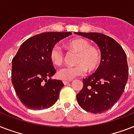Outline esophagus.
<instances>
[{
  "mask_svg": "<svg viewBox=\"0 0 134 134\" xmlns=\"http://www.w3.org/2000/svg\"><path fill=\"white\" fill-rule=\"evenodd\" d=\"M63 83L65 84V85H67L68 83H69L70 82H71V81H63Z\"/></svg>",
  "mask_w": 134,
  "mask_h": 134,
  "instance_id": "esophagus-1",
  "label": "esophagus"
}]
</instances>
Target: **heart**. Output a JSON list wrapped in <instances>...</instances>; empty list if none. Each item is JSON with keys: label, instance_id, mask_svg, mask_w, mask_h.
<instances>
[{"label": "heart", "instance_id": "1", "mask_svg": "<svg viewBox=\"0 0 134 134\" xmlns=\"http://www.w3.org/2000/svg\"><path fill=\"white\" fill-rule=\"evenodd\" d=\"M67 46L78 52L75 60L76 65L61 68L58 71V76L60 79L71 81L77 76L84 75L87 69L93 71L100 64L102 57L99 49L95 46H90V43L85 39L78 38L69 41L67 43ZM49 56L51 62L58 66L63 63L65 54L60 46L55 44L51 48Z\"/></svg>", "mask_w": 134, "mask_h": 134}]
</instances>
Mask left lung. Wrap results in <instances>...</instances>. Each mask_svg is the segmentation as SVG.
Returning a JSON list of instances; mask_svg holds the SVG:
<instances>
[{
  "mask_svg": "<svg viewBox=\"0 0 134 134\" xmlns=\"http://www.w3.org/2000/svg\"><path fill=\"white\" fill-rule=\"evenodd\" d=\"M94 41L101 51V63L94 73L83 79L76 95L78 104L88 112L101 113L116 103L125 90L129 76L127 55L122 47L106 35L75 32Z\"/></svg>",
  "mask_w": 134,
  "mask_h": 134,
  "instance_id": "left-lung-1",
  "label": "left lung"
}]
</instances>
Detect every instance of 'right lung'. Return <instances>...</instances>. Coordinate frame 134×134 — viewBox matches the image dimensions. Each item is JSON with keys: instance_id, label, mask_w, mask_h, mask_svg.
<instances>
[{"instance_id": "1", "label": "right lung", "mask_w": 134, "mask_h": 134, "mask_svg": "<svg viewBox=\"0 0 134 134\" xmlns=\"http://www.w3.org/2000/svg\"><path fill=\"white\" fill-rule=\"evenodd\" d=\"M71 32H43L31 37L19 48L12 61V83L26 107L48 108L57 102L64 84L51 79L56 72L49 56L51 48Z\"/></svg>"}]
</instances>
